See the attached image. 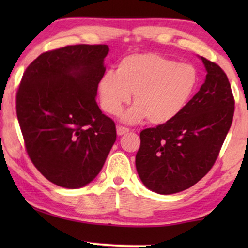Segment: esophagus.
Segmentation results:
<instances>
[{
    "mask_svg": "<svg viewBox=\"0 0 248 248\" xmlns=\"http://www.w3.org/2000/svg\"><path fill=\"white\" fill-rule=\"evenodd\" d=\"M116 132H117V135H120V137H121V135H123L125 133H128L130 130H128V128H126V127H124V126H117Z\"/></svg>",
    "mask_w": 248,
    "mask_h": 248,
    "instance_id": "34e87169",
    "label": "esophagus"
}]
</instances>
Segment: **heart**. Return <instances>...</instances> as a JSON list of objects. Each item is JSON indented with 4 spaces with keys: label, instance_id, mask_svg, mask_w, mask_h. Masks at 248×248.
Instances as JSON below:
<instances>
[{
    "label": "heart",
    "instance_id": "b5f03b06",
    "mask_svg": "<svg viewBox=\"0 0 248 248\" xmlns=\"http://www.w3.org/2000/svg\"><path fill=\"white\" fill-rule=\"evenodd\" d=\"M199 83L191 64L155 53L133 54L118 63L116 73L106 72L99 81L101 107L118 115L133 94L134 105L122 115L126 123L148 117L152 124H165L182 113Z\"/></svg>",
    "mask_w": 248,
    "mask_h": 248
}]
</instances>
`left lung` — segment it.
Listing matches in <instances>:
<instances>
[{
    "mask_svg": "<svg viewBox=\"0 0 248 248\" xmlns=\"http://www.w3.org/2000/svg\"><path fill=\"white\" fill-rule=\"evenodd\" d=\"M206 76L178 116L140 133L135 166L145 187L158 194L187 189L218 158L232 123L235 101L221 67L200 56Z\"/></svg>",
    "mask_w": 248,
    "mask_h": 248,
    "instance_id": "obj_1",
    "label": "left lung"
}]
</instances>
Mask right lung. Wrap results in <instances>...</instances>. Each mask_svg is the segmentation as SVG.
Instances as JSON below:
<instances>
[{
	"instance_id": "add662e5",
	"label": "right lung",
	"mask_w": 248,
	"mask_h": 248,
	"mask_svg": "<svg viewBox=\"0 0 248 248\" xmlns=\"http://www.w3.org/2000/svg\"><path fill=\"white\" fill-rule=\"evenodd\" d=\"M107 45H72L39 55L23 73L16 116L36 168L54 184L93 181L116 141L115 123L96 103Z\"/></svg>"
}]
</instances>
